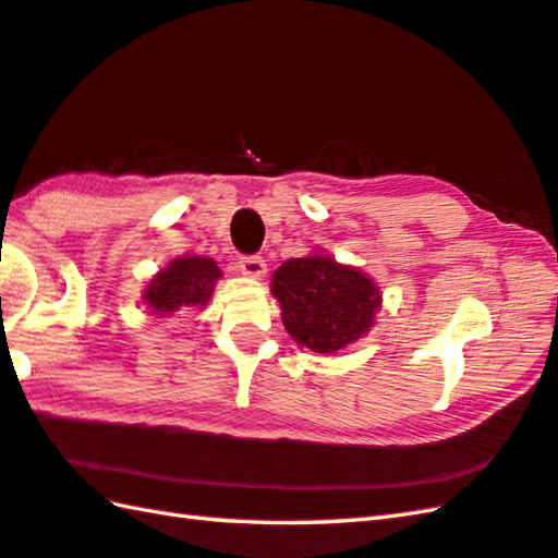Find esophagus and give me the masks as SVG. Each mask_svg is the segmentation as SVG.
<instances>
[{
  "mask_svg": "<svg viewBox=\"0 0 558 558\" xmlns=\"http://www.w3.org/2000/svg\"><path fill=\"white\" fill-rule=\"evenodd\" d=\"M239 270L248 278H264L266 276V260L260 256H242L239 258Z\"/></svg>",
  "mask_w": 558,
  "mask_h": 558,
  "instance_id": "esophagus-1",
  "label": "esophagus"
}]
</instances>
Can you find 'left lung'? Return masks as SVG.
Masks as SVG:
<instances>
[{
    "label": "left lung",
    "mask_w": 558,
    "mask_h": 558,
    "mask_svg": "<svg viewBox=\"0 0 558 558\" xmlns=\"http://www.w3.org/2000/svg\"><path fill=\"white\" fill-rule=\"evenodd\" d=\"M270 292L294 343L324 355L365 336L381 307L373 278L326 254L286 260L272 272Z\"/></svg>",
    "instance_id": "left-lung-1"
}]
</instances>
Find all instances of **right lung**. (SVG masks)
Here are the masks:
<instances>
[{
	"instance_id": "right-lung-1",
	"label": "right lung",
	"mask_w": 558,
	"mask_h": 558,
	"mask_svg": "<svg viewBox=\"0 0 558 558\" xmlns=\"http://www.w3.org/2000/svg\"><path fill=\"white\" fill-rule=\"evenodd\" d=\"M222 278V270L217 268L213 258L205 256H181L159 270L145 288V300L151 314L173 316L183 314L191 307H205L213 298L215 282Z\"/></svg>"
}]
</instances>
